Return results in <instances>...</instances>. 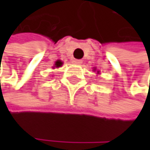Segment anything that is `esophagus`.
<instances>
[{
	"label": "esophagus",
	"mask_w": 150,
	"mask_h": 150,
	"mask_svg": "<svg viewBox=\"0 0 150 150\" xmlns=\"http://www.w3.org/2000/svg\"><path fill=\"white\" fill-rule=\"evenodd\" d=\"M73 62L74 63V64H77V65L82 64V60H80V59H74Z\"/></svg>",
	"instance_id": "34e87169"
}]
</instances>
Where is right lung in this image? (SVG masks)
Wrapping results in <instances>:
<instances>
[{"label":"right lung","mask_w":150,"mask_h":150,"mask_svg":"<svg viewBox=\"0 0 150 150\" xmlns=\"http://www.w3.org/2000/svg\"><path fill=\"white\" fill-rule=\"evenodd\" d=\"M62 64H63V63H62L60 60H57V61L56 62V64H55V67H59L62 66Z\"/></svg>","instance_id":"add662e5"}]
</instances>
